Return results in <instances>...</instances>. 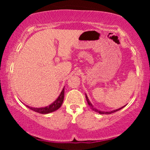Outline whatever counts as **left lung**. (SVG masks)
I'll return each instance as SVG.
<instances>
[{
	"mask_svg": "<svg viewBox=\"0 0 150 150\" xmlns=\"http://www.w3.org/2000/svg\"><path fill=\"white\" fill-rule=\"evenodd\" d=\"M86 99H87V103H88V104L89 105V106H90L91 108H92L93 110H94V111H95L96 112H98L99 113H100V114H111V113H114V112H116V111H119L120 109H121L122 108H118V109H116V110H114V111H108V112H105V111H99V110H97V108H94V106H92V104H91L90 103V101H89V99H88V97H87V95H86Z\"/></svg>",
	"mask_w": 150,
	"mask_h": 150,
	"instance_id": "1",
	"label": "left lung"
}]
</instances>
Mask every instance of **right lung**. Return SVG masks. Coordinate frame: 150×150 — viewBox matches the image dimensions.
Wrapping results in <instances>:
<instances>
[{"label":"right lung","instance_id":"right-lung-1","mask_svg":"<svg viewBox=\"0 0 150 150\" xmlns=\"http://www.w3.org/2000/svg\"><path fill=\"white\" fill-rule=\"evenodd\" d=\"M63 99H64V88L61 93V94L59 95V97H58V99H56L53 104H51L49 106H46V107H42V108H33L31 107V106H27L29 108H30L32 111H35V112L42 113V114H46V113H49L53 111H55L56 110H57L61 106L62 104H63Z\"/></svg>","mask_w":150,"mask_h":150}]
</instances>
